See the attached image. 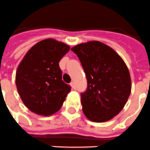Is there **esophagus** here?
Returning a JSON list of instances; mask_svg holds the SVG:
<instances>
[{"label":"esophagus","mask_w":150,"mask_h":150,"mask_svg":"<svg viewBox=\"0 0 150 150\" xmlns=\"http://www.w3.org/2000/svg\"><path fill=\"white\" fill-rule=\"evenodd\" d=\"M70 86H71V87H72L73 89H75V83H74L73 81H72V82L70 83Z\"/></svg>","instance_id":"34e87169"}]
</instances>
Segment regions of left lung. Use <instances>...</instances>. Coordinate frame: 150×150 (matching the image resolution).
<instances>
[{"mask_svg": "<svg viewBox=\"0 0 150 150\" xmlns=\"http://www.w3.org/2000/svg\"><path fill=\"white\" fill-rule=\"evenodd\" d=\"M78 56L87 79V90L81 94L84 115L102 123L117 115L131 94L130 73L114 49L99 41L80 43L71 48Z\"/></svg>", "mask_w": 150, "mask_h": 150, "instance_id": "left-lung-1", "label": "left lung"}]
</instances>
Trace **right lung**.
<instances>
[{
    "instance_id": "right-lung-1",
    "label": "right lung",
    "mask_w": 150,
    "mask_h": 150,
    "mask_svg": "<svg viewBox=\"0 0 150 150\" xmlns=\"http://www.w3.org/2000/svg\"><path fill=\"white\" fill-rule=\"evenodd\" d=\"M70 49L66 43L46 39L26 52L16 72V86L30 111L43 116L62 107L71 87L62 81L59 62Z\"/></svg>"
}]
</instances>
